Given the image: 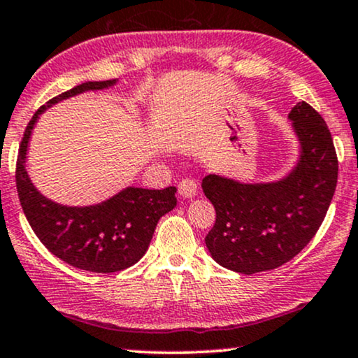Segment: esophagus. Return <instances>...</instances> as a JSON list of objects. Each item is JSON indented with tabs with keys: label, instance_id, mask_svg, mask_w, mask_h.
<instances>
[{
	"label": "esophagus",
	"instance_id": "1",
	"mask_svg": "<svg viewBox=\"0 0 358 358\" xmlns=\"http://www.w3.org/2000/svg\"><path fill=\"white\" fill-rule=\"evenodd\" d=\"M196 190H198V187H196L195 180L185 178L178 183V195L182 198H193L196 195Z\"/></svg>",
	"mask_w": 358,
	"mask_h": 358
}]
</instances>
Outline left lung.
Masks as SVG:
<instances>
[{
	"instance_id": "obj_1",
	"label": "left lung",
	"mask_w": 358,
	"mask_h": 358,
	"mask_svg": "<svg viewBox=\"0 0 358 358\" xmlns=\"http://www.w3.org/2000/svg\"><path fill=\"white\" fill-rule=\"evenodd\" d=\"M288 120L299 158L287 175L243 183L212 173L201 182L217 212L206 248L228 270L252 275L287 264L315 236L334 198L338 162L324 118L300 101Z\"/></svg>"
}]
</instances>
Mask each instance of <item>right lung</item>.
I'll return each mask as SVG.
<instances>
[{
  "mask_svg": "<svg viewBox=\"0 0 358 358\" xmlns=\"http://www.w3.org/2000/svg\"><path fill=\"white\" fill-rule=\"evenodd\" d=\"M116 83L118 80L86 81L43 105L24 130L16 163L21 206L40 242L64 264L94 273L120 272L145 255L158 220L176 206V188L127 187L101 203L62 205L34 187L27 170V158L34 127L50 106L76 94L111 88Z\"/></svg>",
  "mask_w": 358,
  "mask_h": 358,
  "instance_id": "right-lung-1",
  "label": "right lung"
}]
</instances>
